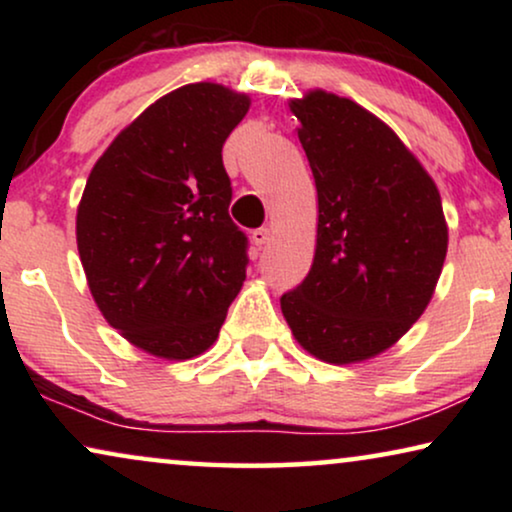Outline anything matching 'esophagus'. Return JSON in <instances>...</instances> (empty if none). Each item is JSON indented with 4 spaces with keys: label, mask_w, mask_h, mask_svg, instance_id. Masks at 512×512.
<instances>
[{
    "label": "esophagus",
    "mask_w": 512,
    "mask_h": 512,
    "mask_svg": "<svg viewBox=\"0 0 512 512\" xmlns=\"http://www.w3.org/2000/svg\"><path fill=\"white\" fill-rule=\"evenodd\" d=\"M251 240H254V244L258 249L265 247V244L270 242V230L268 228H256L254 233H251Z\"/></svg>",
    "instance_id": "obj_1"
}]
</instances>
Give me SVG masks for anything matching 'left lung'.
<instances>
[{
    "mask_svg": "<svg viewBox=\"0 0 512 512\" xmlns=\"http://www.w3.org/2000/svg\"><path fill=\"white\" fill-rule=\"evenodd\" d=\"M319 200L307 277L279 303L321 361L354 363L394 345L429 305L447 254L440 193L394 130L324 90L293 100Z\"/></svg>",
    "mask_w": 512,
    "mask_h": 512,
    "instance_id": "8db88e82",
    "label": "left lung"
}]
</instances>
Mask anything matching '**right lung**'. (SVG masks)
<instances>
[{
  "instance_id": "obj_1",
  "label": "right lung",
  "mask_w": 512,
  "mask_h": 512,
  "mask_svg": "<svg viewBox=\"0 0 512 512\" xmlns=\"http://www.w3.org/2000/svg\"><path fill=\"white\" fill-rule=\"evenodd\" d=\"M249 97L191 83L153 102L90 172L76 242L116 331L163 359H193L242 289L249 237L228 214L221 149Z\"/></svg>"
}]
</instances>
